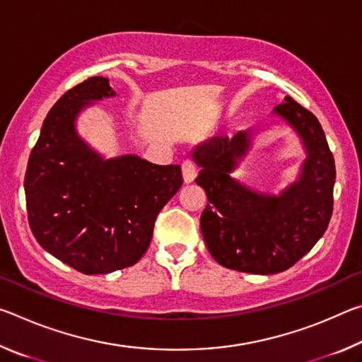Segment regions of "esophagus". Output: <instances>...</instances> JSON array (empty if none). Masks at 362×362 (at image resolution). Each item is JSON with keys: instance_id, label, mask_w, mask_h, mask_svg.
<instances>
[{"instance_id": "obj_1", "label": "esophagus", "mask_w": 362, "mask_h": 362, "mask_svg": "<svg viewBox=\"0 0 362 362\" xmlns=\"http://www.w3.org/2000/svg\"><path fill=\"white\" fill-rule=\"evenodd\" d=\"M182 174L185 183H192L194 180L196 174H198V169H196V164L192 159H185V161L182 163Z\"/></svg>"}]
</instances>
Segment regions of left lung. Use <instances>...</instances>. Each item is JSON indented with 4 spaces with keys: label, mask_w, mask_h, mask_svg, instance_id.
I'll return each instance as SVG.
<instances>
[{
    "label": "left lung",
    "mask_w": 362,
    "mask_h": 362,
    "mask_svg": "<svg viewBox=\"0 0 362 362\" xmlns=\"http://www.w3.org/2000/svg\"><path fill=\"white\" fill-rule=\"evenodd\" d=\"M302 140L306 159L298 179L279 194L250 189L231 173L250 148L252 131L212 137L194 146L196 183L207 199L201 233L217 263L252 274L291 268L320 241L332 217L335 163L316 116L291 97L273 108Z\"/></svg>",
    "instance_id": "1"
}]
</instances>
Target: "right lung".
Returning a JSON list of instances; mask_svg holds the SVG:
<instances>
[{
    "instance_id": "right-lung-1",
    "label": "right lung",
    "mask_w": 362,
    "mask_h": 362,
    "mask_svg": "<svg viewBox=\"0 0 362 362\" xmlns=\"http://www.w3.org/2000/svg\"><path fill=\"white\" fill-rule=\"evenodd\" d=\"M113 95L103 76L66 90L42 122L23 183L36 241L84 274L142 259L159 211L183 182L179 164L158 166L136 155L105 159L78 136L79 112Z\"/></svg>"
}]
</instances>
